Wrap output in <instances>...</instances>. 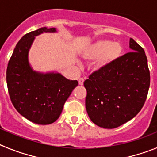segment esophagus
Instances as JSON below:
<instances>
[{"mask_svg":"<svg viewBox=\"0 0 157 157\" xmlns=\"http://www.w3.org/2000/svg\"><path fill=\"white\" fill-rule=\"evenodd\" d=\"M83 82H84V79H83L82 78H80L79 79H78V84H79L80 86L83 85Z\"/></svg>","mask_w":157,"mask_h":157,"instance_id":"1","label":"esophagus"}]
</instances>
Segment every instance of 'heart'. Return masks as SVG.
I'll return each mask as SVG.
<instances>
[{
	"mask_svg": "<svg viewBox=\"0 0 157 157\" xmlns=\"http://www.w3.org/2000/svg\"><path fill=\"white\" fill-rule=\"evenodd\" d=\"M123 46L119 42H111L108 40H100L89 45L81 52V56L86 60H96L95 69H103L121 56Z\"/></svg>",
	"mask_w": 157,
	"mask_h": 157,
	"instance_id": "heart-1",
	"label": "heart"
}]
</instances>
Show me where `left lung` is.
I'll return each mask as SVG.
<instances>
[{
    "mask_svg": "<svg viewBox=\"0 0 157 157\" xmlns=\"http://www.w3.org/2000/svg\"><path fill=\"white\" fill-rule=\"evenodd\" d=\"M131 52L84 82L86 108L91 121L105 129L116 128L134 117L146 100L150 73L145 51L130 39Z\"/></svg>",
    "mask_w": 157,
    "mask_h": 157,
    "instance_id": "left-lung-1",
    "label": "left lung"
}]
</instances>
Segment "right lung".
Segmentation results:
<instances>
[{"label":"right lung","instance_id":"right-lung-1","mask_svg":"<svg viewBox=\"0 0 157 157\" xmlns=\"http://www.w3.org/2000/svg\"><path fill=\"white\" fill-rule=\"evenodd\" d=\"M56 28L41 27L19 40L8 61L6 80L12 105L19 114L37 124L47 125L59 117L63 105L77 80H69L59 72L34 71L29 63V51L35 37L55 33Z\"/></svg>","mask_w":157,"mask_h":157}]
</instances>
